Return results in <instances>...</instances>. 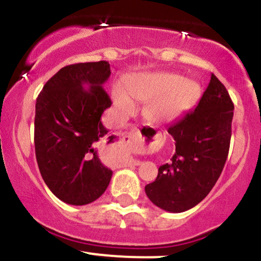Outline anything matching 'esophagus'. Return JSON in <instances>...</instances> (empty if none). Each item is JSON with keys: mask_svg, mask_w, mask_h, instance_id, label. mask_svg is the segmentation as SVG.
I'll return each instance as SVG.
<instances>
[{"mask_svg": "<svg viewBox=\"0 0 261 261\" xmlns=\"http://www.w3.org/2000/svg\"><path fill=\"white\" fill-rule=\"evenodd\" d=\"M124 142L128 149L136 147V146H139L140 143H142L143 139H142V135L140 133L139 127L136 126L131 127L126 136L124 137ZM140 163L141 162L139 160H134V158H130V160L126 161V164H130V166H139Z\"/></svg>", "mask_w": 261, "mask_h": 261, "instance_id": "1", "label": "esophagus"}]
</instances>
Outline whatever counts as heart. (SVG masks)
<instances>
[{
	"instance_id": "obj_1",
	"label": "heart",
	"mask_w": 261,
	"mask_h": 261,
	"mask_svg": "<svg viewBox=\"0 0 261 261\" xmlns=\"http://www.w3.org/2000/svg\"><path fill=\"white\" fill-rule=\"evenodd\" d=\"M125 88L116 87L113 99L119 112L135 110L134 98L147 101L143 109L151 121L166 122L190 109L201 97V86L195 81H185L180 74L168 72L142 73L125 81Z\"/></svg>"
}]
</instances>
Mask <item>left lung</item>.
<instances>
[{
    "mask_svg": "<svg viewBox=\"0 0 261 261\" xmlns=\"http://www.w3.org/2000/svg\"><path fill=\"white\" fill-rule=\"evenodd\" d=\"M234 106L226 87L211 74L195 110L170 125L175 153L145 187L155 206L184 212L202 201L220 178L229 151Z\"/></svg>",
    "mask_w": 261,
    "mask_h": 261,
    "instance_id": "left-lung-1",
    "label": "left lung"
}]
</instances>
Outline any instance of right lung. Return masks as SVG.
Masks as SVG:
<instances>
[{
  "label": "right lung",
  "instance_id": "1",
  "mask_svg": "<svg viewBox=\"0 0 261 261\" xmlns=\"http://www.w3.org/2000/svg\"><path fill=\"white\" fill-rule=\"evenodd\" d=\"M107 61L62 67L45 83L35 104L34 143L40 174L51 193L70 205H87L107 190L113 172L101 163L98 147L113 141L101 124L112 106L103 85Z\"/></svg>",
  "mask_w": 261,
  "mask_h": 261
}]
</instances>
